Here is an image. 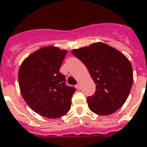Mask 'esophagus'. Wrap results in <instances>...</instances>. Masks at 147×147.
Listing matches in <instances>:
<instances>
[{"label": "esophagus", "instance_id": "1", "mask_svg": "<svg viewBox=\"0 0 147 147\" xmlns=\"http://www.w3.org/2000/svg\"><path fill=\"white\" fill-rule=\"evenodd\" d=\"M76 88H77L78 90H80V89H81V84H80V83H78L77 85H76Z\"/></svg>", "mask_w": 147, "mask_h": 147}]
</instances>
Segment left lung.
<instances>
[{
	"instance_id": "obj_1",
	"label": "left lung",
	"mask_w": 147,
	"mask_h": 147,
	"mask_svg": "<svg viewBox=\"0 0 147 147\" xmlns=\"http://www.w3.org/2000/svg\"><path fill=\"white\" fill-rule=\"evenodd\" d=\"M88 68L96 84L95 94L87 98L93 113L109 115L121 108L133 84L129 59L117 49L102 42L71 51Z\"/></svg>"
}]
</instances>
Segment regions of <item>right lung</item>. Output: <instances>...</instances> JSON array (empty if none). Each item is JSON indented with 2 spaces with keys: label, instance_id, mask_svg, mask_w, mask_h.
Here are the masks:
<instances>
[{
  "label": "right lung",
  "instance_id": "obj_1",
  "mask_svg": "<svg viewBox=\"0 0 147 147\" xmlns=\"http://www.w3.org/2000/svg\"><path fill=\"white\" fill-rule=\"evenodd\" d=\"M66 53L57 47H44L26 57L19 69L22 97L32 110L47 119L65 115L76 91L65 85V76L59 72Z\"/></svg>",
  "mask_w": 147,
  "mask_h": 147
}]
</instances>
